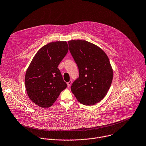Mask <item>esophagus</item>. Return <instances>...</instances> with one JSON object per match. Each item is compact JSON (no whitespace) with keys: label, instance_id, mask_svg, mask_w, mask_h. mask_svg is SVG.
I'll return each instance as SVG.
<instances>
[{"label":"esophagus","instance_id":"esophagus-1","mask_svg":"<svg viewBox=\"0 0 146 146\" xmlns=\"http://www.w3.org/2000/svg\"><path fill=\"white\" fill-rule=\"evenodd\" d=\"M72 80L69 81L67 83L68 86V87H70V85H71V84H72Z\"/></svg>","mask_w":146,"mask_h":146}]
</instances>
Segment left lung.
<instances>
[{
    "instance_id": "1",
    "label": "left lung",
    "mask_w": 146,
    "mask_h": 146,
    "mask_svg": "<svg viewBox=\"0 0 146 146\" xmlns=\"http://www.w3.org/2000/svg\"><path fill=\"white\" fill-rule=\"evenodd\" d=\"M68 44L79 70L71 91L82 104L95 105L106 96L113 81L109 59L101 48L87 41L73 40Z\"/></svg>"
}]
</instances>
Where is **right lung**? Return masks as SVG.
Here are the masks:
<instances>
[{"mask_svg": "<svg viewBox=\"0 0 146 146\" xmlns=\"http://www.w3.org/2000/svg\"><path fill=\"white\" fill-rule=\"evenodd\" d=\"M69 49L66 41L48 43L33 57L25 76V86L31 100L41 108H49L67 87L58 66Z\"/></svg>", "mask_w": 146, "mask_h": 146, "instance_id": "obj_1", "label": "right lung"}]
</instances>
